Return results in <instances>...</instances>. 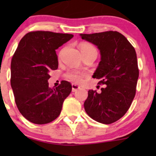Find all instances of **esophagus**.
Masks as SVG:
<instances>
[{
    "label": "esophagus",
    "instance_id": "esophagus-1",
    "mask_svg": "<svg viewBox=\"0 0 156 156\" xmlns=\"http://www.w3.org/2000/svg\"><path fill=\"white\" fill-rule=\"evenodd\" d=\"M72 92H75L77 90L79 89L80 87L75 84H72Z\"/></svg>",
    "mask_w": 156,
    "mask_h": 156
}]
</instances>
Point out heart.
<instances>
[{
	"label": "heart",
	"mask_w": 156,
	"mask_h": 156,
	"mask_svg": "<svg viewBox=\"0 0 156 156\" xmlns=\"http://www.w3.org/2000/svg\"><path fill=\"white\" fill-rule=\"evenodd\" d=\"M80 49H81V51L82 53L90 51H95L97 53V49L95 48V47L93 46L90 44L85 43V42L80 44ZM61 53H62V50L59 52V56H60ZM64 76H65L66 79L69 80L72 82L80 84V83L82 82L83 78L84 77V74L82 73V72H78V71H69L65 74Z\"/></svg>",
	"instance_id": "heart-1"
}]
</instances>
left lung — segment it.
I'll use <instances>...</instances> for the list:
<instances>
[{
	"label": "left lung",
	"instance_id": "8db88e82",
	"mask_svg": "<svg viewBox=\"0 0 156 156\" xmlns=\"http://www.w3.org/2000/svg\"><path fill=\"white\" fill-rule=\"evenodd\" d=\"M80 35L100 50L101 61L93 78L104 84L100 94L88 90L84 109L96 122L114 123L125 115L136 94L139 69L135 49L116 31Z\"/></svg>",
	"mask_w": 156,
	"mask_h": 156
}]
</instances>
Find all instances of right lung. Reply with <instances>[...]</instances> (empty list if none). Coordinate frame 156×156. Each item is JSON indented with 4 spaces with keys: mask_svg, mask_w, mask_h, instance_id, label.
Returning a JSON list of instances; mask_svg holds the SVG:
<instances>
[{
    "mask_svg": "<svg viewBox=\"0 0 156 156\" xmlns=\"http://www.w3.org/2000/svg\"><path fill=\"white\" fill-rule=\"evenodd\" d=\"M73 34L48 31L27 33L20 40L11 60L10 84L19 111L29 122L44 125L59 115L72 91L68 81L49 87V72L58 68L56 50Z\"/></svg>",
    "mask_w": 156,
    "mask_h": 156,
    "instance_id": "obj_1",
    "label": "right lung"
}]
</instances>
